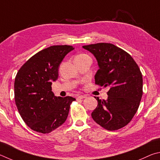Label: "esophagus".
I'll return each instance as SVG.
<instances>
[{
  "mask_svg": "<svg viewBox=\"0 0 160 160\" xmlns=\"http://www.w3.org/2000/svg\"><path fill=\"white\" fill-rule=\"evenodd\" d=\"M86 98V96H84V95H79V96H77V99H83V98Z\"/></svg>",
  "mask_w": 160,
  "mask_h": 160,
  "instance_id": "obj_1",
  "label": "esophagus"
}]
</instances>
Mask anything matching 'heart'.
I'll list each match as a JSON object with an SVG mask.
<instances>
[{
    "label": "heart",
    "instance_id": "b5f03b06",
    "mask_svg": "<svg viewBox=\"0 0 160 160\" xmlns=\"http://www.w3.org/2000/svg\"><path fill=\"white\" fill-rule=\"evenodd\" d=\"M84 56H86V55H84V54H80V55H78L77 57H76V58H82V57H84Z\"/></svg>",
    "mask_w": 160,
    "mask_h": 160
}]
</instances>
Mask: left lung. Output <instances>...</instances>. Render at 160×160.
Returning a JSON list of instances; mask_svg holds the SVG:
<instances>
[{"label": "left lung", "instance_id": "left-lung-1", "mask_svg": "<svg viewBox=\"0 0 160 160\" xmlns=\"http://www.w3.org/2000/svg\"><path fill=\"white\" fill-rule=\"evenodd\" d=\"M96 58L99 69L95 83L109 87L108 99L98 101L92 118L105 129L114 131L125 127L138 110L142 96V77L133 58L114 45L99 43L83 46Z\"/></svg>", "mask_w": 160, "mask_h": 160}]
</instances>
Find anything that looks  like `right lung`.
Instances as JSON below:
<instances>
[{
    "label": "right lung",
    "instance_id": "1",
    "mask_svg": "<svg viewBox=\"0 0 160 160\" xmlns=\"http://www.w3.org/2000/svg\"><path fill=\"white\" fill-rule=\"evenodd\" d=\"M74 48L71 46H52L32 56L18 72L15 79V100L19 113L28 127L48 133L64 123L71 96H55L52 82L58 78L59 66L65 55Z\"/></svg>",
    "mask_w": 160,
    "mask_h": 160
}]
</instances>
